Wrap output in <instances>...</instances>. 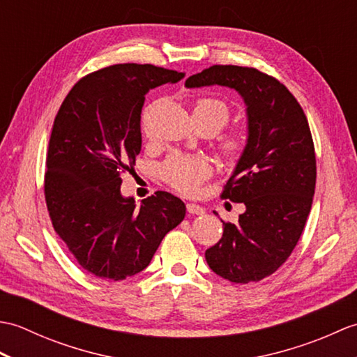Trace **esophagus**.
<instances>
[{
    "label": "esophagus",
    "instance_id": "esophagus-1",
    "mask_svg": "<svg viewBox=\"0 0 357 357\" xmlns=\"http://www.w3.org/2000/svg\"><path fill=\"white\" fill-rule=\"evenodd\" d=\"M187 211L190 215H204L206 213V210H204L201 206H198V204H187Z\"/></svg>",
    "mask_w": 357,
    "mask_h": 357
}]
</instances>
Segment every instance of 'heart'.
<instances>
[{"mask_svg":"<svg viewBox=\"0 0 357 357\" xmlns=\"http://www.w3.org/2000/svg\"><path fill=\"white\" fill-rule=\"evenodd\" d=\"M196 124L208 126L213 130L227 124L230 118V107L222 100L215 96H201L193 107ZM247 147V133L244 128H233L219 139V153L227 161H236ZM162 179L174 190L184 195H193L202 181L210 176V165L202 158H179L167 159L161 169Z\"/></svg>","mask_w":357,"mask_h":357,"instance_id":"1","label":"heart"}]
</instances>
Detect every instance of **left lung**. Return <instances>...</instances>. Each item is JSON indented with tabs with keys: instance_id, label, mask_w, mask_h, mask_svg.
I'll return each instance as SVG.
<instances>
[{
	"instance_id": "left-lung-1",
	"label": "left lung",
	"mask_w": 357,
	"mask_h": 357,
	"mask_svg": "<svg viewBox=\"0 0 357 357\" xmlns=\"http://www.w3.org/2000/svg\"><path fill=\"white\" fill-rule=\"evenodd\" d=\"M225 86L244 98L248 138L221 193L244 202L238 224L224 222L222 238L206 252L208 267L234 284L273 275L291 255L312 210L314 144L304 110L282 82L253 67L211 66L187 87Z\"/></svg>"
}]
</instances>
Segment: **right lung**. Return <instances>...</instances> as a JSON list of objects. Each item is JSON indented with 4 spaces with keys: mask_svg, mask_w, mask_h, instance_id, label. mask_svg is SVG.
<instances>
[{
    "mask_svg": "<svg viewBox=\"0 0 357 357\" xmlns=\"http://www.w3.org/2000/svg\"><path fill=\"white\" fill-rule=\"evenodd\" d=\"M183 78V72L151 64L109 66L81 78L56 113L45 204L58 236L96 278L123 280L142 271L185 216L184 202L172 193L156 192L141 207L121 195V173L141 151L146 93Z\"/></svg>",
    "mask_w": 357,
    "mask_h": 357,
    "instance_id": "obj_1",
    "label": "right lung"
}]
</instances>
